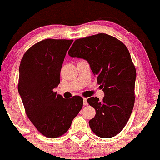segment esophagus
Returning a JSON list of instances; mask_svg holds the SVG:
<instances>
[{"instance_id": "1", "label": "esophagus", "mask_w": 160, "mask_h": 160, "mask_svg": "<svg viewBox=\"0 0 160 160\" xmlns=\"http://www.w3.org/2000/svg\"><path fill=\"white\" fill-rule=\"evenodd\" d=\"M83 105H84V106H87V105H88L86 98H83Z\"/></svg>"}]
</instances>
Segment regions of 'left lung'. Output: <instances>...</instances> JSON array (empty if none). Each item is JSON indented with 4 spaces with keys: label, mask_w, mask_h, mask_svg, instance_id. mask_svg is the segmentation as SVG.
Instances as JSON below:
<instances>
[{
    "label": "left lung",
    "mask_w": 160,
    "mask_h": 160,
    "mask_svg": "<svg viewBox=\"0 0 160 160\" xmlns=\"http://www.w3.org/2000/svg\"><path fill=\"white\" fill-rule=\"evenodd\" d=\"M72 58L86 60L104 92L102 101L87 100L96 114L89 120L97 136L118 134L128 121L134 105L136 69L128 48L120 40L100 33L76 40L68 51Z\"/></svg>",
    "instance_id": "obj_1"
}]
</instances>
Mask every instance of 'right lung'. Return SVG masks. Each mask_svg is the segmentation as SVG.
Returning a JSON list of instances; mask_svg holds the SVG:
<instances>
[{
    "label": "right lung",
    "mask_w": 160,
    "mask_h": 160,
    "mask_svg": "<svg viewBox=\"0 0 160 160\" xmlns=\"http://www.w3.org/2000/svg\"><path fill=\"white\" fill-rule=\"evenodd\" d=\"M73 40L46 39L32 46L19 67L18 92L26 113L38 131L56 138L65 134L81 110L80 96L65 99L54 92L62 62Z\"/></svg>",
    "instance_id": "obj_1"
}]
</instances>
